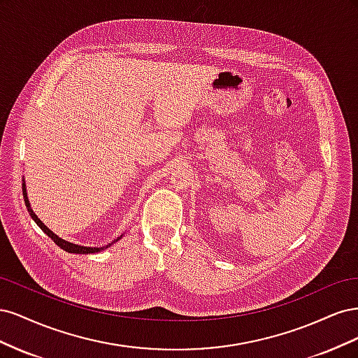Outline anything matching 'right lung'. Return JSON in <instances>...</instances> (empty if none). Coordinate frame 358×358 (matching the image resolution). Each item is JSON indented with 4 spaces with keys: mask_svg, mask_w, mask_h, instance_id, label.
<instances>
[{
    "mask_svg": "<svg viewBox=\"0 0 358 358\" xmlns=\"http://www.w3.org/2000/svg\"><path fill=\"white\" fill-rule=\"evenodd\" d=\"M22 194H24V201H25V206H27V209H28V212H29V215H31V218L34 220V222L40 227V229L45 231L50 239L55 242L61 249H64V251L66 252H70V254H95V252H101V251H104V249H107L109 246H112L115 242H117V241H121L122 239V236L124 234H121L119 237H116L115 241H112L109 245H106V246H82V245H76V243H71V242H67V241H64L62 237H59V236H57L55 233H53L52 230H49L48 227L41 222V220L38 218V216L34 213V210L31 209V204H29V200H28V196H27V185H25V179H22Z\"/></svg>",
    "mask_w": 358,
    "mask_h": 358,
    "instance_id": "add662e5",
    "label": "right lung"
}]
</instances>
